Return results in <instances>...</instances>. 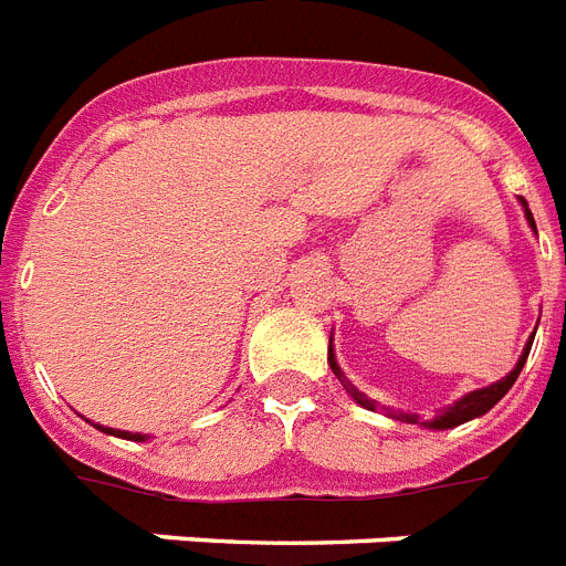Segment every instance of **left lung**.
I'll use <instances>...</instances> for the list:
<instances>
[{
	"label": "left lung",
	"instance_id": "obj_1",
	"mask_svg": "<svg viewBox=\"0 0 566 566\" xmlns=\"http://www.w3.org/2000/svg\"><path fill=\"white\" fill-rule=\"evenodd\" d=\"M521 203H523V211H526V220H530V227L535 229V218H532L530 206H526V200H523V197H521ZM535 232H537V229H535ZM532 339H535V334H532ZM530 348H532V343H526L521 360H517V366L509 371L506 378L497 380V384H491V387H485V389H476V392H468L465 398H459L453 407H448V410L439 412L433 421H421L416 412H398L395 418H401V421H407V424H424V427H430V430H448V427L465 424V421H471V418L485 416V412H489L491 407H494V403H497L500 398H503V395H506L509 389L514 387V380H517V375H521L523 363H526V357H530ZM328 363H331V369H334V375L339 378V384L346 387V392L352 395V398H355L360 407H366V410H378V403L369 401V398H366V395H363L360 389H357L355 384L346 378V375H343V369H339L337 360H334V348H331V346H328Z\"/></svg>",
	"mask_w": 566,
	"mask_h": 566
}]
</instances>
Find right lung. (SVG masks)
I'll list each match as a JSON object with an SVG mask.
<instances>
[{
	"mask_svg": "<svg viewBox=\"0 0 566 566\" xmlns=\"http://www.w3.org/2000/svg\"><path fill=\"white\" fill-rule=\"evenodd\" d=\"M101 433H109V436H118V439H130V442H145V436L142 433H127V430H113V427H101Z\"/></svg>",
	"mask_w": 566,
	"mask_h": 566,
	"instance_id": "add662e5",
	"label": "right lung"
}]
</instances>
